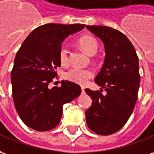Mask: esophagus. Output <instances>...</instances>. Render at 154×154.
Returning <instances> with one entry per match:
<instances>
[{"label": "esophagus", "instance_id": "obj_1", "mask_svg": "<svg viewBox=\"0 0 154 154\" xmlns=\"http://www.w3.org/2000/svg\"><path fill=\"white\" fill-rule=\"evenodd\" d=\"M84 90H85V88H84L83 87H82V92L83 93V92H84Z\"/></svg>", "mask_w": 154, "mask_h": 154}]
</instances>
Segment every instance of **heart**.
Masks as SVG:
<instances>
[{"mask_svg":"<svg viewBox=\"0 0 154 154\" xmlns=\"http://www.w3.org/2000/svg\"><path fill=\"white\" fill-rule=\"evenodd\" d=\"M78 44L88 55H94L99 50V42L93 36H83L79 38ZM59 61L61 66H66L70 62V52L66 45H61L59 50ZM94 72L90 68L72 67L65 73V78L74 83L84 85L94 77Z\"/></svg>","mask_w":154,"mask_h":154,"instance_id":"1","label":"heart"}]
</instances>
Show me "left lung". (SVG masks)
<instances>
[{
	"instance_id": "8db88e82",
	"label": "left lung",
	"mask_w": 154,
	"mask_h": 154,
	"mask_svg": "<svg viewBox=\"0 0 154 154\" xmlns=\"http://www.w3.org/2000/svg\"><path fill=\"white\" fill-rule=\"evenodd\" d=\"M86 28L103 41L105 49L103 66L94 79L100 91L85 89L93 100L85 112L86 121L94 132L108 136L121 129L133 111L140 85L138 57L120 31L105 26ZM103 88L105 95L101 93Z\"/></svg>"
}]
</instances>
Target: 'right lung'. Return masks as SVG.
Segmentation results:
<instances>
[{
	"instance_id": "1",
	"label": "right lung",
	"mask_w": 154,
	"mask_h": 154,
	"mask_svg": "<svg viewBox=\"0 0 154 154\" xmlns=\"http://www.w3.org/2000/svg\"><path fill=\"white\" fill-rule=\"evenodd\" d=\"M85 24L48 23L32 31L16 55L11 73L12 98L17 112L25 125L38 131L55 128L59 124L63 105L81 94V87L61 81L60 87L51 88L49 83L60 66L59 50L70 34Z\"/></svg>"
}]
</instances>
